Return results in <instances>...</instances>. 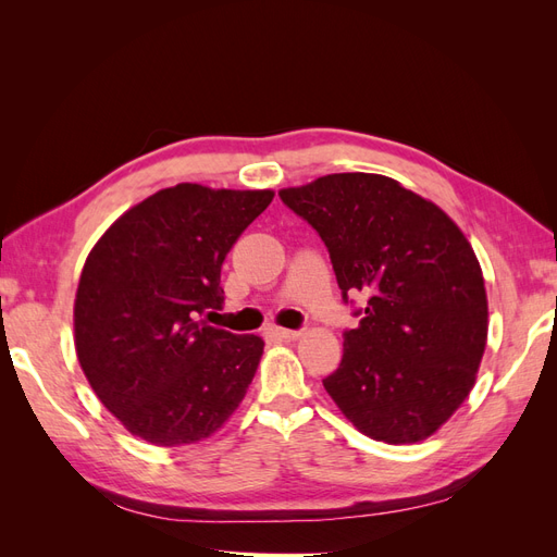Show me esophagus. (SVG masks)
<instances>
[{
    "label": "esophagus",
    "mask_w": 557,
    "mask_h": 557,
    "mask_svg": "<svg viewBox=\"0 0 557 557\" xmlns=\"http://www.w3.org/2000/svg\"><path fill=\"white\" fill-rule=\"evenodd\" d=\"M272 334L278 336V339H285V342H293L299 336V330H288V327H272Z\"/></svg>",
    "instance_id": "esophagus-1"
}]
</instances>
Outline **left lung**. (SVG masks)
Here are the masks:
<instances>
[{
    "label": "left lung",
    "instance_id": "obj_1",
    "mask_svg": "<svg viewBox=\"0 0 557 557\" xmlns=\"http://www.w3.org/2000/svg\"><path fill=\"white\" fill-rule=\"evenodd\" d=\"M323 239L358 327L325 391L362 434L413 444L474 387L487 336L479 260L432 201L379 174H330L278 193ZM362 292L364 308L349 297Z\"/></svg>",
    "mask_w": 557,
    "mask_h": 557
}]
</instances>
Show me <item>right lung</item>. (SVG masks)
Instances as JSON below:
<instances>
[{
    "label": "right lung",
    "instance_id": "1",
    "mask_svg": "<svg viewBox=\"0 0 557 557\" xmlns=\"http://www.w3.org/2000/svg\"><path fill=\"white\" fill-rule=\"evenodd\" d=\"M272 190L178 183L123 213L81 272L76 356L121 423L158 446L207 440L239 407L264 342L205 315L223 307V260Z\"/></svg>",
    "mask_w": 557,
    "mask_h": 557
}]
</instances>
